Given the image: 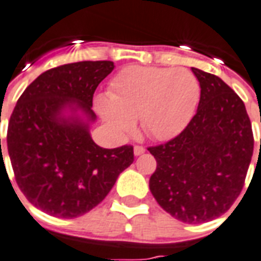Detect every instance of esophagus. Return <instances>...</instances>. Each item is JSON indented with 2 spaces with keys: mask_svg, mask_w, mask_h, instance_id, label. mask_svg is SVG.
Masks as SVG:
<instances>
[{
  "mask_svg": "<svg viewBox=\"0 0 261 261\" xmlns=\"http://www.w3.org/2000/svg\"><path fill=\"white\" fill-rule=\"evenodd\" d=\"M145 153V148L144 146H134V154L135 156H141V154H144Z\"/></svg>",
  "mask_w": 261,
  "mask_h": 261,
  "instance_id": "1",
  "label": "esophagus"
}]
</instances>
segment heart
I'll list each match as a JSON object with an SVG mask.
<instances>
[{"instance_id": "heart-1", "label": "heart", "mask_w": 261, "mask_h": 261, "mask_svg": "<svg viewBox=\"0 0 261 261\" xmlns=\"http://www.w3.org/2000/svg\"><path fill=\"white\" fill-rule=\"evenodd\" d=\"M200 97L197 77L186 68L127 67L111 82L109 95L95 108L119 137L134 131L135 119L153 139L164 141L184 130Z\"/></svg>"}]
</instances>
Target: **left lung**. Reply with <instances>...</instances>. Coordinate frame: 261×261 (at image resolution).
<instances>
[{
  "label": "left lung",
  "mask_w": 261,
  "mask_h": 261,
  "mask_svg": "<svg viewBox=\"0 0 261 261\" xmlns=\"http://www.w3.org/2000/svg\"><path fill=\"white\" fill-rule=\"evenodd\" d=\"M192 71L201 89L198 108L178 137L149 148L157 162L149 189L172 218L198 224L223 215L240 196L253 134L236 91L216 75Z\"/></svg>",
  "instance_id": "8db88e82"
}]
</instances>
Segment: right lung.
Here are the masks:
<instances>
[{
    "label": "right lung",
    "mask_w": 261,
    "mask_h": 261,
    "mask_svg": "<svg viewBox=\"0 0 261 261\" xmlns=\"http://www.w3.org/2000/svg\"><path fill=\"white\" fill-rule=\"evenodd\" d=\"M113 68L112 61H79L49 69L13 109L7 144L16 182L34 206L51 216L91 211L134 162L133 146L101 148L90 134L97 120L93 94Z\"/></svg>",
    "instance_id": "1"
}]
</instances>
